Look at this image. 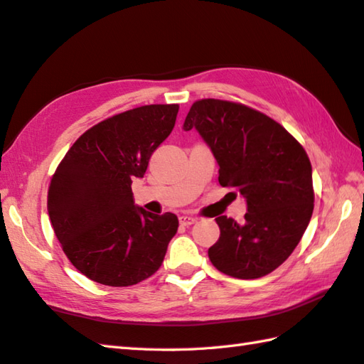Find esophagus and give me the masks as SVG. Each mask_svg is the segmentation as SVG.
<instances>
[{
    "label": "esophagus",
    "mask_w": 364,
    "mask_h": 364,
    "mask_svg": "<svg viewBox=\"0 0 364 364\" xmlns=\"http://www.w3.org/2000/svg\"><path fill=\"white\" fill-rule=\"evenodd\" d=\"M197 222V219L196 218H192V215H181L180 218V223L183 227H189V225H192V223H196Z\"/></svg>",
    "instance_id": "obj_1"
}]
</instances>
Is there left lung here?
Listing matches in <instances>:
<instances>
[{
	"instance_id": "obj_1",
	"label": "left lung",
	"mask_w": 364,
	"mask_h": 364,
	"mask_svg": "<svg viewBox=\"0 0 364 364\" xmlns=\"http://www.w3.org/2000/svg\"><path fill=\"white\" fill-rule=\"evenodd\" d=\"M196 128L219 164V183L247 200L242 225L227 215L208 250L222 274L253 280L289 258L314 208L311 162L280 123L250 106L202 98L191 106L184 129Z\"/></svg>"
}]
</instances>
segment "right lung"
<instances>
[{
    "label": "right lung",
    "instance_id": "add662e5",
    "mask_svg": "<svg viewBox=\"0 0 364 364\" xmlns=\"http://www.w3.org/2000/svg\"><path fill=\"white\" fill-rule=\"evenodd\" d=\"M178 105H145L82 133L48 186V215L67 258L90 280L131 286L161 267L178 230L173 213L151 214L133 202L151 153L172 133Z\"/></svg>",
    "mask_w": 364,
    "mask_h": 364
}]
</instances>
